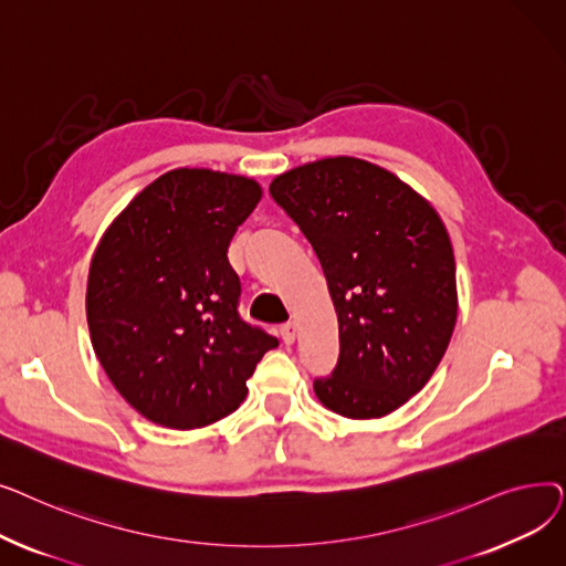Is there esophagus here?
I'll use <instances>...</instances> for the list:
<instances>
[{"instance_id":"obj_1","label":"esophagus","mask_w":566,"mask_h":566,"mask_svg":"<svg viewBox=\"0 0 566 566\" xmlns=\"http://www.w3.org/2000/svg\"><path fill=\"white\" fill-rule=\"evenodd\" d=\"M280 337H282V342H284L286 346H291V344L295 342V325H293V323L282 325V328H280Z\"/></svg>"}]
</instances>
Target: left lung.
Returning <instances> with one entry per match:
<instances>
[{"mask_svg": "<svg viewBox=\"0 0 566 566\" xmlns=\"http://www.w3.org/2000/svg\"><path fill=\"white\" fill-rule=\"evenodd\" d=\"M273 199L312 243L339 323V360L314 380L350 420L382 418L418 395L457 323V263L433 206L392 171L323 158L284 171Z\"/></svg>", "mask_w": 566, "mask_h": 566, "instance_id": "1", "label": "left lung"}]
</instances>
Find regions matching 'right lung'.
Instances as JSON below:
<instances>
[{
    "mask_svg": "<svg viewBox=\"0 0 566 566\" xmlns=\"http://www.w3.org/2000/svg\"><path fill=\"white\" fill-rule=\"evenodd\" d=\"M254 178L171 169L103 233L86 282V321L112 385L169 429L208 427L243 403L277 339L238 314L227 250L261 199Z\"/></svg>",
    "mask_w": 566,
    "mask_h": 566,
    "instance_id": "obj_1",
    "label": "right lung"
}]
</instances>
